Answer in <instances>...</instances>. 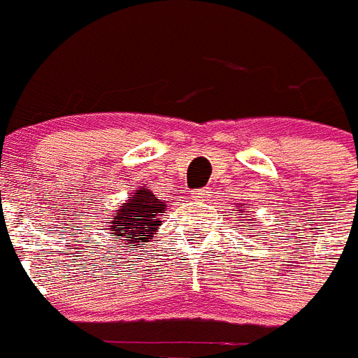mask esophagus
<instances>
[{
  "instance_id": "esophagus-1",
  "label": "esophagus",
  "mask_w": 358,
  "mask_h": 358,
  "mask_svg": "<svg viewBox=\"0 0 358 358\" xmlns=\"http://www.w3.org/2000/svg\"><path fill=\"white\" fill-rule=\"evenodd\" d=\"M208 197V190H195L194 192V199H204Z\"/></svg>"
}]
</instances>
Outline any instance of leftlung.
Instances as JSON below:
<instances>
[{
  "label": "left lung",
  "instance_id": "1",
  "mask_svg": "<svg viewBox=\"0 0 358 358\" xmlns=\"http://www.w3.org/2000/svg\"><path fill=\"white\" fill-rule=\"evenodd\" d=\"M237 213L244 217H250V213H244V206H239V208H237ZM246 221H248V219H246Z\"/></svg>",
  "mask_w": 358,
  "mask_h": 358
}]
</instances>
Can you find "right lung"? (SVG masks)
<instances>
[{"mask_svg": "<svg viewBox=\"0 0 358 358\" xmlns=\"http://www.w3.org/2000/svg\"><path fill=\"white\" fill-rule=\"evenodd\" d=\"M170 203V201H166ZM157 199L148 186H139L134 195L124 201L108 222L110 234H114L123 248L136 250L141 243H148L161 226V219L166 213L168 204Z\"/></svg>", "mask_w": 358, "mask_h": 358, "instance_id": "obj_1", "label": "right lung"}]
</instances>
